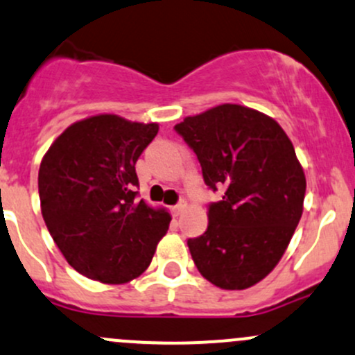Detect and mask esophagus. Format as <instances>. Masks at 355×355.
Returning a JSON list of instances; mask_svg holds the SVG:
<instances>
[{"mask_svg": "<svg viewBox=\"0 0 355 355\" xmlns=\"http://www.w3.org/2000/svg\"><path fill=\"white\" fill-rule=\"evenodd\" d=\"M185 209H187L185 202H180V204H177V205H173V207H171V214H173V217H178L182 212H184Z\"/></svg>", "mask_w": 355, "mask_h": 355, "instance_id": "1", "label": "esophagus"}]
</instances>
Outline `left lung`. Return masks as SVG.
Instances as JSON below:
<instances>
[{
	"label": "left lung",
	"instance_id": "8db88e82",
	"mask_svg": "<svg viewBox=\"0 0 355 355\" xmlns=\"http://www.w3.org/2000/svg\"><path fill=\"white\" fill-rule=\"evenodd\" d=\"M175 131L205 184L222 190L207 231L187 241L193 263L212 285L246 290L275 270L302 217L306 180L295 148L275 119L239 104L189 116Z\"/></svg>",
	"mask_w": 355,
	"mask_h": 355
}]
</instances>
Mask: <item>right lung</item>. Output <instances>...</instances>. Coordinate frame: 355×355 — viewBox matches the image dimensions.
Here are the masks:
<instances>
[{
  "label": "right lung",
  "instance_id": "1",
  "mask_svg": "<svg viewBox=\"0 0 355 355\" xmlns=\"http://www.w3.org/2000/svg\"><path fill=\"white\" fill-rule=\"evenodd\" d=\"M157 133V123L91 116L70 124L42 159V216L80 275L121 285L150 266L171 217L136 200L135 165Z\"/></svg>",
  "mask_w": 355,
  "mask_h": 355
}]
</instances>
